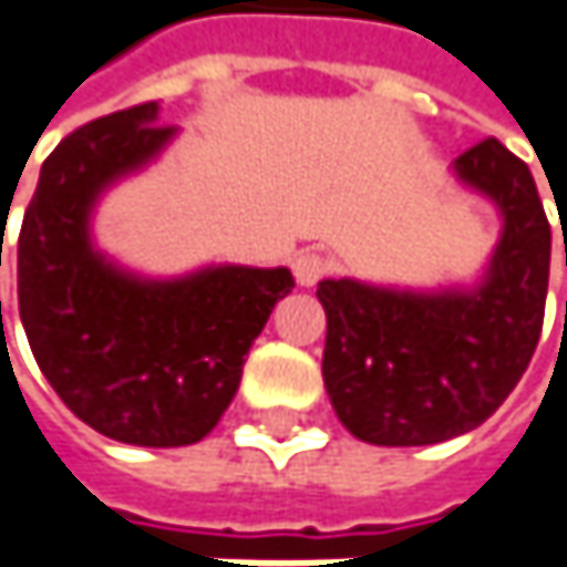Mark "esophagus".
I'll return each mask as SVG.
<instances>
[{
  "mask_svg": "<svg viewBox=\"0 0 567 567\" xmlns=\"http://www.w3.org/2000/svg\"><path fill=\"white\" fill-rule=\"evenodd\" d=\"M327 274H330V260H327L323 254H317V250H303V254L293 260V277H297L300 287H313V284H320Z\"/></svg>",
  "mask_w": 567,
  "mask_h": 567,
  "instance_id": "34e87169",
  "label": "esophagus"
}]
</instances>
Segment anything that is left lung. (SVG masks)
Segmentation results:
<instances>
[{"mask_svg":"<svg viewBox=\"0 0 567 567\" xmlns=\"http://www.w3.org/2000/svg\"><path fill=\"white\" fill-rule=\"evenodd\" d=\"M465 184L488 194L505 230L472 293H396L323 280V383L357 439L432 445L485 423L515 390L542 337L551 224L535 177L495 138L458 154Z\"/></svg>","mask_w":567,"mask_h":567,"instance_id":"8db88e82","label":"left lung"}]
</instances>
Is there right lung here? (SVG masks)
Returning a JSON list of instances; mask_svg holds the SVG:
<instances>
[{"label":"right lung","instance_id":"right-lung-1","mask_svg":"<svg viewBox=\"0 0 567 567\" xmlns=\"http://www.w3.org/2000/svg\"><path fill=\"white\" fill-rule=\"evenodd\" d=\"M171 135L157 125V102L75 128L42 164L16 250L19 317L59 400L95 432L154 449L190 445L217 425L250 343L293 290L287 267L144 284L92 250L99 190Z\"/></svg>","mask_w":567,"mask_h":567}]
</instances>
